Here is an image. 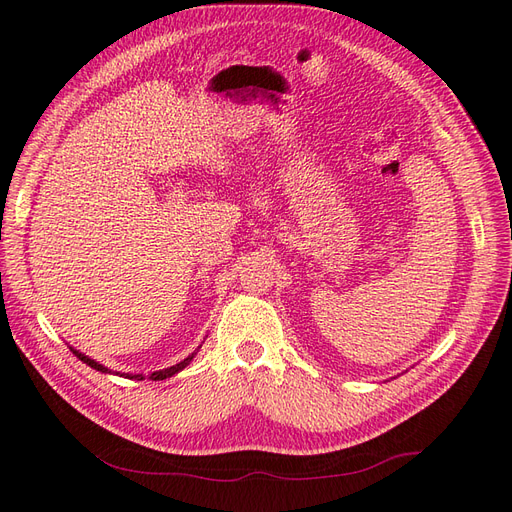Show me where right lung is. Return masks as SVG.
Segmentation results:
<instances>
[{
  "instance_id": "right-lung-1",
  "label": "right lung",
  "mask_w": 512,
  "mask_h": 512,
  "mask_svg": "<svg viewBox=\"0 0 512 512\" xmlns=\"http://www.w3.org/2000/svg\"><path fill=\"white\" fill-rule=\"evenodd\" d=\"M71 351H74V355L76 358H80V362H85V364H89L91 368H95V371H100V373H111V368H106V366H102L100 362H95V360H91L89 355H85V353H80V351H76L74 347H69ZM200 349V347H198ZM198 349L192 353V355H187L185 360H181L178 364H174V366H168V368H163V371H154V373H150L148 375V379H152V382H159V379H168V377H172V375H176L178 371H183V368L194 360V355L198 353ZM122 377V375H120ZM124 377H128V379H146V375H141V373H137V375H130V373H124Z\"/></svg>"
}]
</instances>
